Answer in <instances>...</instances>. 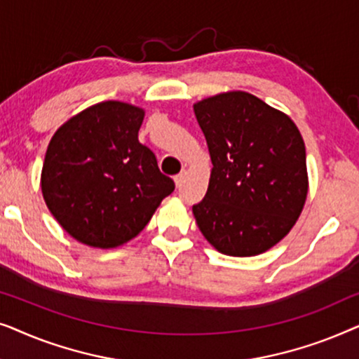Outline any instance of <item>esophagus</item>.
<instances>
[{
  "mask_svg": "<svg viewBox=\"0 0 359 359\" xmlns=\"http://www.w3.org/2000/svg\"><path fill=\"white\" fill-rule=\"evenodd\" d=\"M184 178H186V171H181L180 175L175 176V184H176V188H181V184L184 183Z\"/></svg>",
  "mask_w": 359,
  "mask_h": 359,
  "instance_id": "obj_1",
  "label": "esophagus"
}]
</instances>
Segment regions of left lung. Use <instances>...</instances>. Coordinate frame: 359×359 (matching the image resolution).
<instances>
[{
  "mask_svg": "<svg viewBox=\"0 0 359 359\" xmlns=\"http://www.w3.org/2000/svg\"><path fill=\"white\" fill-rule=\"evenodd\" d=\"M212 161L208 193L193 205L205 240L229 257L264 253L291 232L309 193L297 126L247 91L194 102Z\"/></svg>",
  "mask_w": 359,
  "mask_h": 359,
  "instance_id": "1",
  "label": "left lung"
}]
</instances>
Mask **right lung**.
<instances>
[{"mask_svg": "<svg viewBox=\"0 0 359 359\" xmlns=\"http://www.w3.org/2000/svg\"><path fill=\"white\" fill-rule=\"evenodd\" d=\"M145 111L102 101L70 117L47 147L41 188L68 235L93 248H116L137 237L173 180L139 142Z\"/></svg>", "mask_w": 359, "mask_h": 359, "instance_id": "1", "label": "right lung"}]
</instances>
